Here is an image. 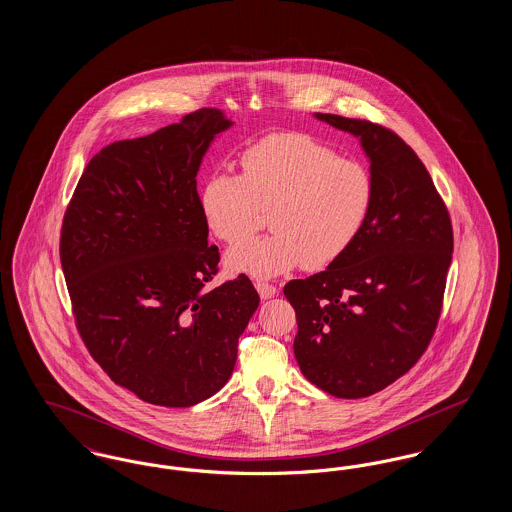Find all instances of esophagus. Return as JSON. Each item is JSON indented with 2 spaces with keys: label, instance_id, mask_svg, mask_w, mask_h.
I'll return each instance as SVG.
<instances>
[{
  "label": "esophagus",
  "instance_id": "obj_1",
  "mask_svg": "<svg viewBox=\"0 0 512 512\" xmlns=\"http://www.w3.org/2000/svg\"><path fill=\"white\" fill-rule=\"evenodd\" d=\"M255 288H257V292L261 295V299H268V297H274L276 295V286H272V284H268L265 280H257L255 282Z\"/></svg>",
  "mask_w": 512,
  "mask_h": 512
}]
</instances>
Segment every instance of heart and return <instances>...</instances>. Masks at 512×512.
<instances>
[{"label":"heart","instance_id":"b5f03b06","mask_svg":"<svg viewBox=\"0 0 512 512\" xmlns=\"http://www.w3.org/2000/svg\"><path fill=\"white\" fill-rule=\"evenodd\" d=\"M242 176L213 174L199 207L209 230L240 244L270 209L267 238L234 247L232 270L272 276L284 270L332 265L359 236L372 205V178L355 159L305 132H274L245 147Z\"/></svg>","mask_w":512,"mask_h":512}]
</instances>
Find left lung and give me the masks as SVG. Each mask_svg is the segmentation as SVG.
Segmentation results:
<instances>
[{"instance_id": "8db88e82", "label": "left lung", "mask_w": 512, "mask_h": 512, "mask_svg": "<svg viewBox=\"0 0 512 512\" xmlns=\"http://www.w3.org/2000/svg\"><path fill=\"white\" fill-rule=\"evenodd\" d=\"M361 140L372 205L349 249L326 270L290 280L293 353L320 390L359 399L384 390L424 355L438 328L453 226L413 147L376 122L317 113Z\"/></svg>"}]
</instances>
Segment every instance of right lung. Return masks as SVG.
<instances>
[{
	"label": "right lung",
	"mask_w": 512,
	"mask_h": 512,
	"mask_svg": "<svg viewBox=\"0 0 512 512\" xmlns=\"http://www.w3.org/2000/svg\"><path fill=\"white\" fill-rule=\"evenodd\" d=\"M232 124L219 109L103 147L65 211L59 255L74 324L107 376L151 405L192 407L228 382L259 307L240 274L209 290L217 245L195 176Z\"/></svg>",
	"instance_id": "right-lung-1"
}]
</instances>
